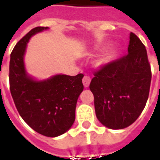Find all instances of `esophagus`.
<instances>
[{"instance_id":"esophagus-1","label":"esophagus","mask_w":160,"mask_h":160,"mask_svg":"<svg viewBox=\"0 0 160 160\" xmlns=\"http://www.w3.org/2000/svg\"><path fill=\"white\" fill-rule=\"evenodd\" d=\"M82 82H83L84 87H86V88L89 87V85H90V82H91L90 77H88V76L84 77L83 80H82Z\"/></svg>"}]
</instances>
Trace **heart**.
Returning <instances> with one entry per match:
<instances>
[{"mask_svg":"<svg viewBox=\"0 0 160 160\" xmlns=\"http://www.w3.org/2000/svg\"><path fill=\"white\" fill-rule=\"evenodd\" d=\"M109 58H110V55H109V54H107V55H105V56H104V57L102 58V60H101L100 62L102 63V64H104V63H106L108 62Z\"/></svg>","mask_w":160,"mask_h":160,"instance_id":"heart-1","label":"heart"}]
</instances>
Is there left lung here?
I'll list each match as a JSON object with an SVG mask.
<instances>
[{
  "mask_svg": "<svg viewBox=\"0 0 160 160\" xmlns=\"http://www.w3.org/2000/svg\"><path fill=\"white\" fill-rule=\"evenodd\" d=\"M128 53L96 72L89 87L98 120L111 129H122L134 122L149 95L152 73L147 49L133 32Z\"/></svg>",
  "mask_w": 160,
  "mask_h": 160,
  "instance_id": "1",
  "label": "left lung"
}]
</instances>
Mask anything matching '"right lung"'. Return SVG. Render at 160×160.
Instances as JSON below:
<instances>
[{"instance_id":"right-lung-1","label":"right lung","mask_w":160,"mask_h":160,"mask_svg":"<svg viewBox=\"0 0 160 160\" xmlns=\"http://www.w3.org/2000/svg\"><path fill=\"white\" fill-rule=\"evenodd\" d=\"M46 30L49 27H36L16 44L10 56L9 82L12 99L23 120L38 133L56 137L66 133L74 122L77 100L84 89V75L59 73L37 80L27 73V43L32 37Z\"/></svg>"}]
</instances>
